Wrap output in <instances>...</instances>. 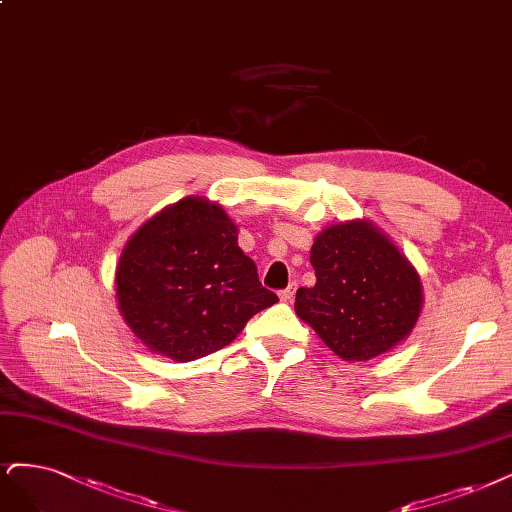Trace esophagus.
<instances>
[{
	"label": "esophagus",
	"instance_id": "34e87169",
	"mask_svg": "<svg viewBox=\"0 0 512 512\" xmlns=\"http://www.w3.org/2000/svg\"><path fill=\"white\" fill-rule=\"evenodd\" d=\"M294 292H296V284H294V286H288L286 290H281V292H279V298H281V301H284V303H290L292 298H294Z\"/></svg>",
	"mask_w": 512,
	"mask_h": 512
}]
</instances>
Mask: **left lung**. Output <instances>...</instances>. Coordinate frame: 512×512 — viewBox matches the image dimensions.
<instances>
[{"instance_id":"obj_1","label":"left lung","mask_w":512,"mask_h":512,"mask_svg":"<svg viewBox=\"0 0 512 512\" xmlns=\"http://www.w3.org/2000/svg\"><path fill=\"white\" fill-rule=\"evenodd\" d=\"M315 286L296 292L294 311L347 362L392 351L413 332L424 288L411 260L366 218L326 226L311 245Z\"/></svg>"}]
</instances>
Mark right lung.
I'll use <instances>...</instances> for the list:
<instances>
[{
	"mask_svg": "<svg viewBox=\"0 0 512 512\" xmlns=\"http://www.w3.org/2000/svg\"><path fill=\"white\" fill-rule=\"evenodd\" d=\"M237 235L220 203L184 197L129 237L114 275L118 311L154 354L175 362L203 358L279 301L260 286Z\"/></svg>",
	"mask_w": 512,
	"mask_h": 512,
	"instance_id": "1",
	"label": "right lung"
}]
</instances>
